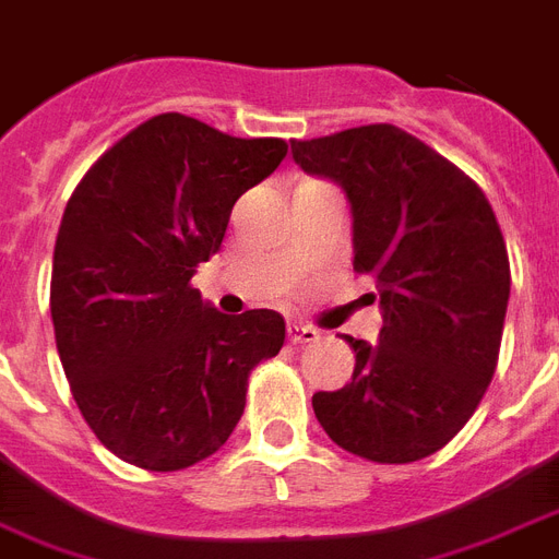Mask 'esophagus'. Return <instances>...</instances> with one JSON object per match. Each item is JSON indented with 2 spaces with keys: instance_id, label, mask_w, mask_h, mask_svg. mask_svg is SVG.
Here are the masks:
<instances>
[{
  "instance_id": "1",
  "label": "esophagus",
  "mask_w": 559,
  "mask_h": 559,
  "mask_svg": "<svg viewBox=\"0 0 559 559\" xmlns=\"http://www.w3.org/2000/svg\"><path fill=\"white\" fill-rule=\"evenodd\" d=\"M287 336L293 346H305V343H317L319 340V331L310 325H298V322H289L287 328Z\"/></svg>"
}]
</instances>
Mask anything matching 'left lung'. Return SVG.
Instances as JSON below:
<instances>
[{"instance_id":"obj_1","label":"left lung","mask_w":559,"mask_h":559,"mask_svg":"<svg viewBox=\"0 0 559 559\" xmlns=\"http://www.w3.org/2000/svg\"><path fill=\"white\" fill-rule=\"evenodd\" d=\"M305 173L334 178L355 216V272L381 293L378 343L355 348L352 381L313 395L331 440L372 463H413L449 445L496 374L510 258L472 178L390 122L293 140Z\"/></svg>"}]
</instances>
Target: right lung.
I'll use <instances>...</instances> for the list:
<instances>
[{
  "label": "right lung",
  "mask_w": 559,
  "mask_h": 559,
  "mask_svg": "<svg viewBox=\"0 0 559 559\" xmlns=\"http://www.w3.org/2000/svg\"><path fill=\"white\" fill-rule=\"evenodd\" d=\"M281 138L185 114L131 128L84 173L55 240V343L96 440L148 472L211 457L246 411L251 369L284 346L275 310L225 317L190 284L234 202L278 169Z\"/></svg>",
  "instance_id": "obj_1"
}]
</instances>
